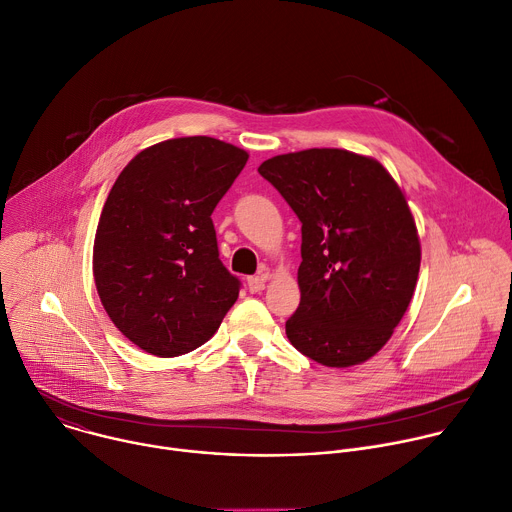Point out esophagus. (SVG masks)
Returning a JSON list of instances; mask_svg holds the SVG:
<instances>
[{"instance_id":"obj_1","label":"esophagus","mask_w":512,"mask_h":512,"mask_svg":"<svg viewBox=\"0 0 512 512\" xmlns=\"http://www.w3.org/2000/svg\"><path fill=\"white\" fill-rule=\"evenodd\" d=\"M264 286H266V278H264V276H250V278H248V290H250L252 294L262 292Z\"/></svg>"}]
</instances>
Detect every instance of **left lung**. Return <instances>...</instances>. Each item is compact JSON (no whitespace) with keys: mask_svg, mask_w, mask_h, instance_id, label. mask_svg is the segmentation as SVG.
<instances>
[{"mask_svg":"<svg viewBox=\"0 0 512 512\" xmlns=\"http://www.w3.org/2000/svg\"><path fill=\"white\" fill-rule=\"evenodd\" d=\"M298 216L294 349L327 367L373 357L410 306L420 240L407 201L375 159L345 149L276 155L258 167Z\"/></svg>","mask_w":512,"mask_h":512,"instance_id":"1","label":"left lung"}]
</instances>
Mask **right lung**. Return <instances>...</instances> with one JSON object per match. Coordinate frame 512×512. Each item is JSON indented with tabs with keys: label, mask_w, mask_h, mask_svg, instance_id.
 Returning a JSON list of instances; mask_svg holds the SVG:
<instances>
[{
	"label": "right lung",
	"mask_w": 512,
	"mask_h": 512,
	"mask_svg": "<svg viewBox=\"0 0 512 512\" xmlns=\"http://www.w3.org/2000/svg\"><path fill=\"white\" fill-rule=\"evenodd\" d=\"M248 153L181 137L141 151L102 208L92 254L96 290L115 327L157 357L214 337L240 294L218 252L212 214Z\"/></svg>",
	"instance_id": "obj_1"
}]
</instances>
